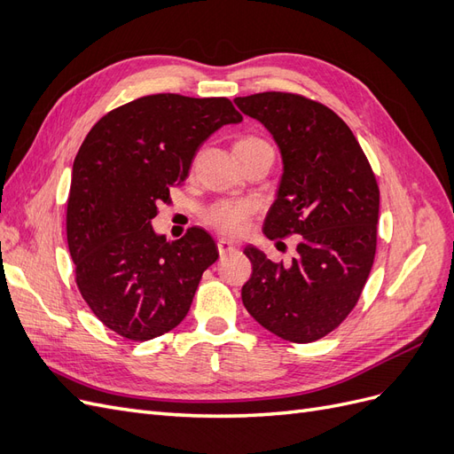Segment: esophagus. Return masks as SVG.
I'll list each match as a JSON object with an SVG mask.
<instances>
[{"instance_id":"obj_1","label":"esophagus","mask_w":454,"mask_h":454,"mask_svg":"<svg viewBox=\"0 0 454 454\" xmlns=\"http://www.w3.org/2000/svg\"><path fill=\"white\" fill-rule=\"evenodd\" d=\"M217 250H219V255H227L231 252H235V244H232L231 240H225V239H219L217 240Z\"/></svg>"}]
</instances>
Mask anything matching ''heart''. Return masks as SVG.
Returning <instances> with one entry per match:
<instances>
[{
    "label": "heart",
    "mask_w": 454,
    "mask_h": 454,
    "mask_svg": "<svg viewBox=\"0 0 454 454\" xmlns=\"http://www.w3.org/2000/svg\"><path fill=\"white\" fill-rule=\"evenodd\" d=\"M263 140L259 138H242L235 144V147L254 145ZM254 214V204L244 200H222L214 204L212 208L206 212V222L215 227L219 232L225 235H240V232L248 225L250 217Z\"/></svg>",
    "instance_id": "obj_1"
}]
</instances>
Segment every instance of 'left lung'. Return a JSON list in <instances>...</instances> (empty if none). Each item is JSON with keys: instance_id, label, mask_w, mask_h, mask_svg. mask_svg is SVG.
Listing matches in <instances>:
<instances>
[{"instance_id": "8db88e82", "label": "left lung", "mask_w": 454, "mask_h": 454, "mask_svg": "<svg viewBox=\"0 0 454 454\" xmlns=\"http://www.w3.org/2000/svg\"><path fill=\"white\" fill-rule=\"evenodd\" d=\"M277 142L284 174L265 217L270 239L301 235L290 265L248 246L242 303L270 333L312 342L358 303L377 250L379 185L358 140L335 112L292 92L235 98Z\"/></svg>"}]
</instances>
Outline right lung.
Wrapping results in <instances>:
<instances>
[{
	"label": "right lung",
	"mask_w": 454,
	"mask_h": 454,
	"mask_svg": "<svg viewBox=\"0 0 454 454\" xmlns=\"http://www.w3.org/2000/svg\"><path fill=\"white\" fill-rule=\"evenodd\" d=\"M240 121L227 98L151 94L104 115L81 144L67 197V248L81 295L121 337L155 339L187 316L217 246L200 227L167 240L151 219L185 182L199 147Z\"/></svg>",
	"instance_id": "1"
}]
</instances>
